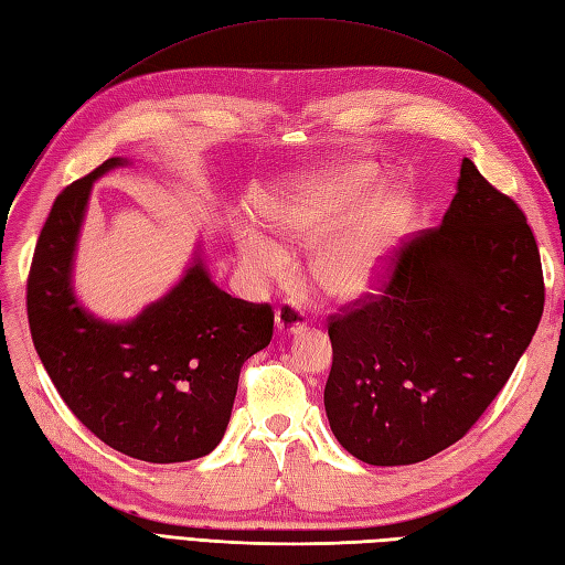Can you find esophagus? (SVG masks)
<instances>
[{"instance_id": "34e87169", "label": "esophagus", "mask_w": 565, "mask_h": 565, "mask_svg": "<svg viewBox=\"0 0 565 565\" xmlns=\"http://www.w3.org/2000/svg\"><path fill=\"white\" fill-rule=\"evenodd\" d=\"M274 324L279 331H288V334H298V331L306 329V312H302L294 302H281L274 315Z\"/></svg>"}]
</instances>
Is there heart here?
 Instances as JSON below:
<instances>
[{
    "label": "heart",
    "mask_w": 565,
    "mask_h": 565,
    "mask_svg": "<svg viewBox=\"0 0 565 565\" xmlns=\"http://www.w3.org/2000/svg\"><path fill=\"white\" fill-rule=\"evenodd\" d=\"M374 173L363 169L334 171L300 191L277 200L269 210V224L277 234L315 245L349 224L374 188ZM408 205L401 193L382 191L360 220L317 253L312 274L329 296L358 298L377 281L388 248L406 222ZM245 265L259 274H271L284 265V250L263 236L243 243Z\"/></svg>",
    "instance_id": "1"
}]
</instances>
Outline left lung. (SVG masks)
Segmentation results:
<instances>
[{"mask_svg": "<svg viewBox=\"0 0 565 565\" xmlns=\"http://www.w3.org/2000/svg\"><path fill=\"white\" fill-rule=\"evenodd\" d=\"M542 310L525 214L466 157L441 224L403 241L374 291L329 315L331 431L370 466L437 456L509 382Z\"/></svg>", "mask_w": 565, "mask_h": 565, "instance_id": "8db88e82", "label": "left lung"}]
</instances>
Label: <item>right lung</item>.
I'll list each match as a JSON object with an SVG mask.
<instances>
[{
  "label": "right lung",
  "instance_id": "obj_1",
  "mask_svg": "<svg viewBox=\"0 0 565 565\" xmlns=\"http://www.w3.org/2000/svg\"><path fill=\"white\" fill-rule=\"evenodd\" d=\"M121 164L111 157L56 195L28 271V324L56 392L97 439L148 462L195 460L222 441L241 367L269 345L274 310L231 298L198 259L134 322L85 312L71 291L78 231L93 181Z\"/></svg>",
  "mask_w": 565,
  "mask_h": 565
}]
</instances>
